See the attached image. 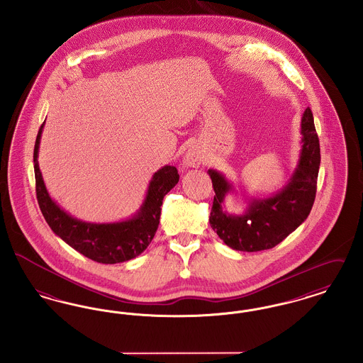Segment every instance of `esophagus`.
<instances>
[{
  "label": "esophagus",
  "mask_w": 363,
  "mask_h": 363,
  "mask_svg": "<svg viewBox=\"0 0 363 363\" xmlns=\"http://www.w3.org/2000/svg\"><path fill=\"white\" fill-rule=\"evenodd\" d=\"M184 166L185 167H200V164L204 163V155L197 147H190L184 156Z\"/></svg>",
  "instance_id": "esophagus-1"
}]
</instances>
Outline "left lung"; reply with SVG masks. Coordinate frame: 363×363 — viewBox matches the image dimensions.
<instances>
[{"mask_svg": "<svg viewBox=\"0 0 363 363\" xmlns=\"http://www.w3.org/2000/svg\"><path fill=\"white\" fill-rule=\"evenodd\" d=\"M302 150L289 184L268 199H252L243 215L223 211L225 194L233 189L223 174L208 170L215 190L209 223L220 240L234 250L272 249L302 225L311 213L320 169V141L313 113L308 107L301 122Z\"/></svg>", "mask_w": 363, "mask_h": 363, "instance_id": "left-lung-1", "label": "left lung"}]
</instances>
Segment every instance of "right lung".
I'll return each mask as SVG.
<instances>
[{"instance_id": "1", "label": "right lung", "mask_w": 363, "mask_h": 363, "mask_svg": "<svg viewBox=\"0 0 363 363\" xmlns=\"http://www.w3.org/2000/svg\"><path fill=\"white\" fill-rule=\"evenodd\" d=\"M43 125L45 122L42 123L35 141V185L38 204L54 234L83 256L101 264L123 262L141 255L155 237L163 197L179 181L177 169L174 166H164L154 174L145 200L132 219L117 223L83 222L58 207L45 186L38 164V151Z\"/></svg>"}]
</instances>
